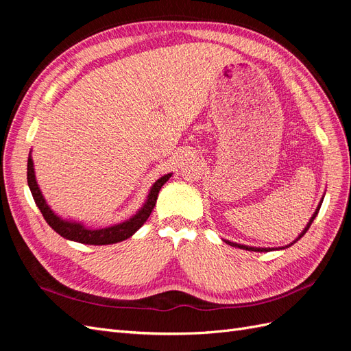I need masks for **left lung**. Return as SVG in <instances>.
Masks as SVG:
<instances>
[{
  "label": "left lung",
  "mask_w": 351,
  "mask_h": 351,
  "mask_svg": "<svg viewBox=\"0 0 351 351\" xmlns=\"http://www.w3.org/2000/svg\"><path fill=\"white\" fill-rule=\"evenodd\" d=\"M321 205H322V202L319 204V206L316 208V210H315V214L312 215V218H311V221L307 222V226L304 227V230L302 231V234L297 237L291 244H294L297 240H300L304 234H306V231L309 230V227L312 226V222H313V219L316 218V215H317V212H319V209H321ZM226 243L227 244H230V246H232V247H239V249H243V250H250V252H269V250H272V249H267V247H250V246H244V244H237V243H232V241H228V240H226ZM291 244H289V246H291ZM289 246H285V247H289ZM284 249V247H282Z\"/></svg>",
  "instance_id": "left-lung-1"
}]
</instances>
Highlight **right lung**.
I'll return each instance as SVG.
<instances>
[{
  "instance_id": "obj_1",
  "label": "right lung",
  "mask_w": 351,
  "mask_h": 351,
  "mask_svg": "<svg viewBox=\"0 0 351 351\" xmlns=\"http://www.w3.org/2000/svg\"><path fill=\"white\" fill-rule=\"evenodd\" d=\"M171 174L173 173L165 174L161 178L156 180L154 186L151 187V192H149V195H147L145 205L141 208V210H137L136 215H133L130 219L120 222V224L111 226V227L97 230V228L84 227L82 222L69 221V219L61 218L48 206L47 200L44 199V196H42L40 189L36 183L32 155L29 154V158H27V184H29V189L32 192V196H34L35 204L39 208L40 214L44 215L45 221L48 222V226L56 232H58L61 237H64L67 240H73V241L83 243V244H95V246L119 243V241H123V240H127L129 237H132L134 232L145 224L146 219L149 218L151 212L156 204L159 190H161V187L168 182Z\"/></svg>"
}]
</instances>
